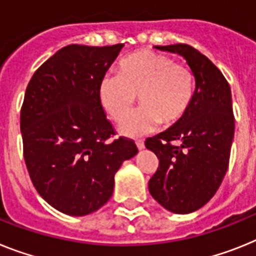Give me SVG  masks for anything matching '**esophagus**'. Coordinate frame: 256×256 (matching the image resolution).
Returning <instances> with one entry per match:
<instances>
[{"label": "esophagus", "instance_id": "obj_1", "mask_svg": "<svg viewBox=\"0 0 256 256\" xmlns=\"http://www.w3.org/2000/svg\"><path fill=\"white\" fill-rule=\"evenodd\" d=\"M135 144H136L138 150H143V148H144V142L143 140H136L135 142Z\"/></svg>", "mask_w": 256, "mask_h": 256}]
</instances>
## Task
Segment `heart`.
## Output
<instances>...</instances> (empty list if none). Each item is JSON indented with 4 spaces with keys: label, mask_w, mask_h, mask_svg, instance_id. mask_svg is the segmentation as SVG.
<instances>
[{
    "label": "heart",
    "mask_w": 256,
    "mask_h": 256,
    "mask_svg": "<svg viewBox=\"0 0 256 256\" xmlns=\"http://www.w3.org/2000/svg\"><path fill=\"white\" fill-rule=\"evenodd\" d=\"M98 95L117 122L132 112L138 96L142 106L120 124V132L140 136L160 124L169 128L186 117L195 98V76L190 68L174 64L168 56L142 50L124 57L118 74L105 75Z\"/></svg>",
    "instance_id": "1"
}]
</instances>
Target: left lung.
I'll list each match as a JSON object with an SVG mask.
<instances>
[{"label":"left lung","mask_w":256,"mask_h":256,"mask_svg":"<svg viewBox=\"0 0 256 256\" xmlns=\"http://www.w3.org/2000/svg\"><path fill=\"white\" fill-rule=\"evenodd\" d=\"M154 48L186 60L195 76V98L181 122L146 140L158 158L148 190L165 210L190 214L210 202L228 170L234 136L230 87L220 70L190 45Z\"/></svg>","instance_id":"8db88e82"}]
</instances>
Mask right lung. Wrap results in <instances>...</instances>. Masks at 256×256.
<instances>
[{
    "instance_id": "add662e5",
    "label": "right lung",
    "mask_w": 256,
    "mask_h": 256,
    "mask_svg": "<svg viewBox=\"0 0 256 256\" xmlns=\"http://www.w3.org/2000/svg\"><path fill=\"white\" fill-rule=\"evenodd\" d=\"M124 44L60 49L32 75L20 110L23 154L31 181L53 208L70 216L110 199L114 174L138 148L114 136L98 95Z\"/></svg>"
}]
</instances>
